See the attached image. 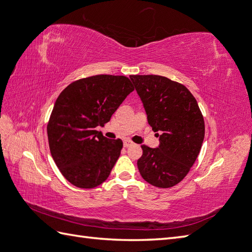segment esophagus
<instances>
[{
  "mask_svg": "<svg viewBox=\"0 0 252 252\" xmlns=\"http://www.w3.org/2000/svg\"><path fill=\"white\" fill-rule=\"evenodd\" d=\"M133 143L131 142V140L130 139H126L125 140V142H124V146H125V147L126 148V147H128V146H131Z\"/></svg>",
  "mask_w": 252,
  "mask_h": 252,
  "instance_id": "esophagus-1",
  "label": "esophagus"
}]
</instances>
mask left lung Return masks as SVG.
Here are the masks:
<instances>
[{"label": "left lung", "instance_id": "obj_1", "mask_svg": "<svg viewBox=\"0 0 252 252\" xmlns=\"http://www.w3.org/2000/svg\"><path fill=\"white\" fill-rule=\"evenodd\" d=\"M130 78L149 126L160 133L158 148L142 145L138 171L150 185L171 188L187 176L200 154L205 135L202 112L192 93L177 81L159 75H131Z\"/></svg>", "mask_w": 252, "mask_h": 252}]
</instances>
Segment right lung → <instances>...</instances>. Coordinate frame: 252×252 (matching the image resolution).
<instances>
[{
  "label": "right lung",
  "mask_w": 252,
  "mask_h": 252,
  "mask_svg": "<svg viewBox=\"0 0 252 252\" xmlns=\"http://www.w3.org/2000/svg\"><path fill=\"white\" fill-rule=\"evenodd\" d=\"M133 90L126 76L94 75L73 81L58 96L47 134L52 159L68 183L92 189L108 178L124 144L95 127L107 124Z\"/></svg>",
  "instance_id": "1"
}]
</instances>
